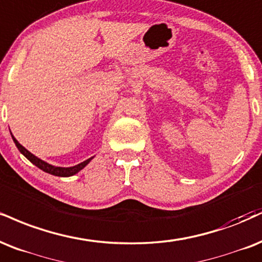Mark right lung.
I'll return each instance as SVG.
<instances>
[{"label": "right lung", "mask_w": 262, "mask_h": 262, "mask_svg": "<svg viewBox=\"0 0 262 262\" xmlns=\"http://www.w3.org/2000/svg\"><path fill=\"white\" fill-rule=\"evenodd\" d=\"M12 138H13V141L15 143V146L18 147V150H19L31 163H34L36 167H39V168L42 169L43 172L50 173V174H53V176H57V177H71V176H74L75 173H78L80 169H83L84 167L91 161V159H93V157H90V159H88L86 161L81 162L79 165L73 166V167H56V166L50 165V163H47L45 161H42V160L37 159L36 156H34L33 154L29 152V151L25 149L24 146H21V145L15 140L13 135H12Z\"/></svg>", "instance_id": "right-lung-1"}]
</instances>
